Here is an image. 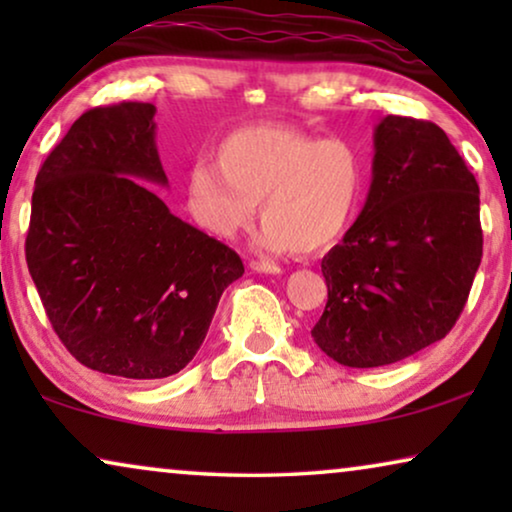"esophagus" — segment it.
I'll return each instance as SVG.
<instances>
[{
	"label": "esophagus",
	"mask_w": 512,
	"mask_h": 512,
	"mask_svg": "<svg viewBox=\"0 0 512 512\" xmlns=\"http://www.w3.org/2000/svg\"><path fill=\"white\" fill-rule=\"evenodd\" d=\"M249 268L254 272H263V275H282V265L272 261H251Z\"/></svg>",
	"instance_id": "1"
}]
</instances>
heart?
Wrapping results in <instances>:
<instances>
[{
    "instance_id": "b5f03b06",
    "label": "heart",
    "mask_w": 512,
    "mask_h": 512,
    "mask_svg": "<svg viewBox=\"0 0 512 512\" xmlns=\"http://www.w3.org/2000/svg\"><path fill=\"white\" fill-rule=\"evenodd\" d=\"M184 179V202L205 233L230 240L254 221L270 251L317 254L352 226L366 188L361 153L345 139H321L282 125L230 132Z\"/></svg>"
}]
</instances>
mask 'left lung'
I'll use <instances>...</instances> for the list:
<instances>
[{
    "mask_svg": "<svg viewBox=\"0 0 512 512\" xmlns=\"http://www.w3.org/2000/svg\"><path fill=\"white\" fill-rule=\"evenodd\" d=\"M359 219L321 261L328 303L312 328L349 368L403 361L457 324L482 258L480 188L436 123H377Z\"/></svg>",
    "mask_w": 512,
    "mask_h": 512,
    "instance_id": "obj_1",
    "label": "left lung"
}]
</instances>
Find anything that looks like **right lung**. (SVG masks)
I'll return each instance as SVG.
<instances>
[{"mask_svg": "<svg viewBox=\"0 0 512 512\" xmlns=\"http://www.w3.org/2000/svg\"><path fill=\"white\" fill-rule=\"evenodd\" d=\"M156 107L121 102L76 118L34 181L25 258L62 345L83 366L160 380L193 361L240 256L174 216Z\"/></svg>", "mask_w": 512, "mask_h": 512, "instance_id": "1", "label": "right lung"}]
</instances>
